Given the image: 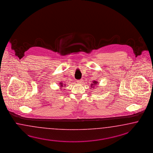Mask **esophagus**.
Here are the masks:
<instances>
[{"label":"esophagus","mask_w":153,"mask_h":153,"mask_svg":"<svg viewBox=\"0 0 153 153\" xmlns=\"http://www.w3.org/2000/svg\"><path fill=\"white\" fill-rule=\"evenodd\" d=\"M82 79H78L77 81V82L79 83V84H81L82 82Z\"/></svg>","instance_id":"1"}]
</instances>
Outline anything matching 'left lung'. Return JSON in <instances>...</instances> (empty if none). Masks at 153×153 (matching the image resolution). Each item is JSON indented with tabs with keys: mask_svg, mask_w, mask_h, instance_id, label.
<instances>
[{
	"mask_svg": "<svg viewBox=\"0 0 153 153\" xmlns=\"http://www.w3.org/2000/svg\"><path fill=\"white\" fill-rule=\"evenodd\" d=\"M97 84H98V82H97V81H93L92 82V84H91V87H93L92 88H93L94 86H97Z\"/></svg>",
	"mask_w": 153,
	"mask_h": 153,
	"instance_id": "obj_1",
	"label": "left lung"
}]
</instances>
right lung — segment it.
Returning a JSON list of instances; mask_svg holds the SVG:
<instances>
[{
    "label": "right lung",
    "instance_id": "add662e5",
    "mask_svg": "<svg viewBox=\"0 0 153 153\" xmlns=\"http://www.w3.org/2000/svg\"><path fill=\"white\" fill-rule=\"evenodd\" d=\"M60 88H61V87H62L63 86V84H62V83H61V82H60ZM60 89H61V88H60Z\"/></svg>",
    "mask_w": 153,
    "mask_h": 153
}]
</instances>
